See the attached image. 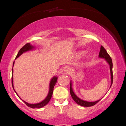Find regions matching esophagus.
I'll return each instance as SVG.
<instances>
[{
    "instance_id": "obj_1",
    "label": "esophagus",
    "mask_w": 126,
    "mask_h": 126,
    "mask_svg": "<svg viewBox=\"0 0 126 126\" xmlns=\"http://www.w3.org/2000/svg\"><path fill=\"white\" fill-rule=\"evenodd\" d=\"M72 73V69L70 68H68V69L66 71V74L68 75H70Z\"/></svg>"
}]
</instances>
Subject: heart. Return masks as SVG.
Here are the masks:
<instances>
[{"instance_id": "b5f03b06", "label": "heart", "mask_w": 126, "mask_h": 126, "mask_svg": "<svg viewBox=\"0 0 126 126\" xmlns=\"http://www.w3.org/2000/svg\"><path fill=\"white\" fill-rule=\"evenodd\" d=\"M86 51H85V50L79 51L77 53H76V57H77V58H78V59H81V58H82L83 56H85V55L86 54ZM90 58H91V56H90V54H88L86 57V59H88V60L90 59Z\"/></svg>"}]
</instances>
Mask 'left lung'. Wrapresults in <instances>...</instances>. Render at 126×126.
Wrapping results in <instances>:
<instances>
[{"label": "left lung", "mask_w": 126, "mask_h": 126, "mask_svg": "<svg viewBox=\"0 0 126 126\" xmlns=\"http://www.w3.org/2000/svg\"><path fill=\"white\" fill-rule=\"evenodd\" d=\"M98 57L99 58L101 59H104L105 60L106 62V63H107L109 66V68H110V79H111V84H110V88L111 87V85L112 84V81H113V74H112V59L111 58V57H110V56L108 55V54L106 50V49L103 47L102 46H101L100 47V50L99 52V55ZM70 94L71 96L73 99V100L77 103V104L80 106H81L83 107H91L94 106L95 104H96L97 102L99 101L102 98H101L100 99L95 101H87L84 100H82L81 99L79 98L77 95H76L74 91L73 90V88H72V80H70Z\"/></svg>", "instance_id": "obj_1"}]
</instances>
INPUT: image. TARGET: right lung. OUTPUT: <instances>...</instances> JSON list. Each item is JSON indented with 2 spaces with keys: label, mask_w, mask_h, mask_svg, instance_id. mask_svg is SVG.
Here are the masks:
<instances>
[{
  "label": "right lung",
  "mask_w": 126,
  "mask_h": 126,
  "mask_svg": "<svg viewBox=\"0 0 126 126\" xmlns=\"http://www.w3.org/2000/svg\"><path fill=\"white\" fill-rule=\"evenodd\" d=\"M35 47L33 46L32 45L30 44V43H28L26 44L24 46L21 48L20 50L19 51L18 54L16 57V59H17V58H18L20 56H21L23 53L26 52L27 51H31V50H35ZM14 63H15V62H14L13 63V75H12V78H11V82H12V86L13 88V89L15 91V92L16 93V94H17V96H18V97L21 100H22L20 98V97L18 96L17 93H16V91H15L14 87V83H13V67L14 66ZM57 79H58V77L57 76H54L50 81V83H49V91L47 97L45 98V99H44L43 101H41L40 102L38 103H36V104H29L28 102H27L26 101H25L24 100H22L23 101L26 105L29 107L32 108H41L42 107H43L45 106L50 101V99L51 98L52 95V93H53V90H54V86H55V85L56 84V82L57 81Z\"/></svg>",
  "instance_id": "obj_1"
}]
</instances>
